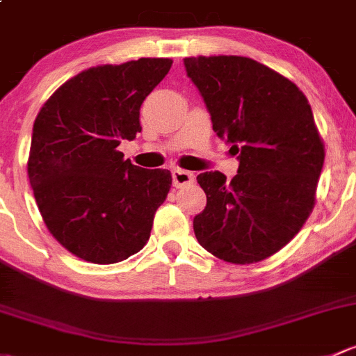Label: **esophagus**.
I'll use <instances>...</instances> for the list:
<instances>
[{
    "instance_id": "34e87169",
    "label": "esophagus",
    "mask_w": 356,
    "mask_h": 356,
    "mask_svg": "<svg viewBox=\"0 0 356 356\" xmlns=\"http://www.w3.org/2000/svg\"><path fill=\"white\" fill-rule=\"evenodd\" d=\"M171 177H173V185L175 186L192 185L193 178H195V177H193V173H190V171H185V170H173Z\"/></svg>"
}]
</instances>
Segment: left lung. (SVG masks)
Segmentation results:
<instances>
[{"instance_id": "1", "label": "left lung", "mask_w": 356, "mask_h": 356, "mask_svg": "<svg viewBox=\"0 0 356 356\" xmlns=\"http://www.w3.org/2000/svg\"><path fill=\"white\" fill-rule=\"evenodd\" d=\"M183 63L212 128L240 161L229 183L219 171L197 177L207 205L193 218V232L218 259L260 262L289 243L314 209L325 152L312 108L291 80L250 58Z\"/></svg>"}]
</instances>
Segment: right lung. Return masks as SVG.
Listing matches in <instances>:
<instances>
[{"mask_svg": "<svg viewBox=\"0 0 356 356\" xmlns=\"http://www.w3.org/2000/svg\"><path fill=\"white\" fill-rule=\"evenodd\" d=\"M170 58H140L83 70L41 108L27 173L49 233L79 259L122 262L144 248L171 188L168 170L123 159L140 106L168 75Z\"/></svg>", "mask_w": 356, "mask_h": 356, "instance_id": "right-lung-1", "label": "right lung"}]
</instances>
